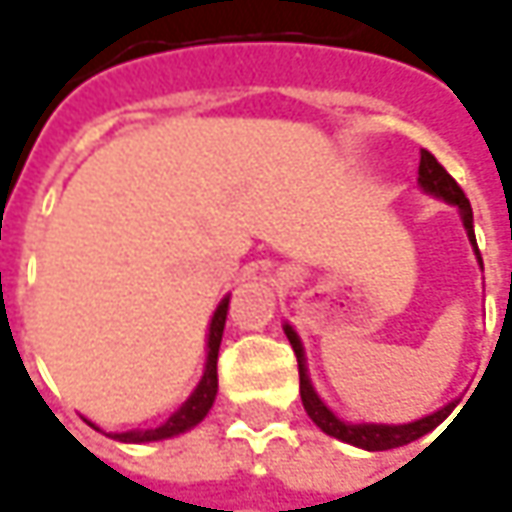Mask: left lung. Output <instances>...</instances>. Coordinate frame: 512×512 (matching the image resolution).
<instances>
[{"instance_id":"left-lung-1","label":"left lung","mask_w":512,"mask_h":512,"mask_svg":"<svg viewBox=\"0 0 512 512\" xmlns=\"http://www.w3.org/2000/svg\"><path fill=\"white\" fill-rule=\"evenodd\" d=\"M418 186H421V191L438 197V200L456 206L458 214H461V223H464V229H467V237H470V243H473L478 266H481V255H478L476 246V232H473V209H470V200L464 197V191H461V186H458L456 180L447 174V168L441 166L433 154L424 151V148H421V166H418ZM481 269H484V266H481ZM283 332H286L289 344H292L295 355H298L300 401H303V410H306V415L321 427L323 433L338 438V441H344V444L361 447V450H369V453L392 450V447H404V444H410V441H418L421 435L433 433L435 427H438L450 412L456 410V401H450L447 407L430 412V415H424V418H418V421H410V424H349V421L338 418L335 412L329 410L321 401V395L312 387V378H309V369H306V352H303L298 332H295L289 323H283Z\"/></svg>"}]
</instances>
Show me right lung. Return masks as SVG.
Listing matches in <instances>:
<instances>
[{
  "label": "right lung",
  "instance_id": "right-lung-1",
  "mask_svg": "<svg viewBox=\"0 0 512 512\" xmlns=\"http://www.w3.org/2000/svg\"><path fill=\"white\" fill-rule=\"evenodd\" d=\"M226 312H229V295L217 303L212 323H209V338H206V369L200 384L194 387L186 404L177 412L168 415L160 427L151 430H128V433H108L114 441H125V444H148V441H163V438H174V435L186 433L191 427H197L209 410H212L214 398H217V352H220V341H223V329H226ZM91 424V421H88ZM94 430H100L97 424H91Z\"/></svg>",
  "mask_w": 512,
  "mask_h": 512
}]
</instances>
